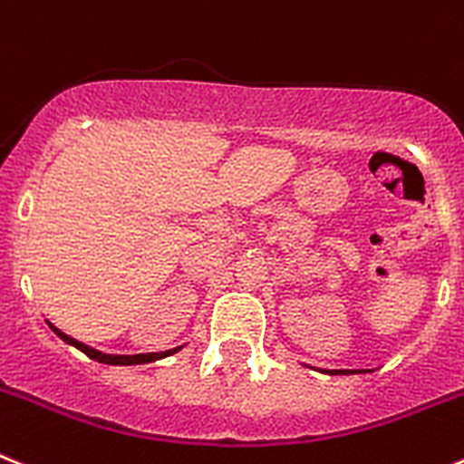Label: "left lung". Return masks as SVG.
I'll return each instance as SVG.
<instances>
[{"instance_id": "obj_1", "label": "left lung", "mask_w": 464, "mask_h": 464, "mask_svg": "<svg viewBox=\"0 0 464 464\" xmlns=\"http://www.w3.org/2000/svg\"><path fill=\"white\" fill-rule=\"evenodd\" d=\"M327 374H353V372H348V370H330Z\"/></svg>"}]
</instances>
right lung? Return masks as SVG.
I'll list each match as a JSON object with an SVG mask.
<instances>
[{
	"mask_svg": "<svg viewBox=\"0 0 464 464\" xmlns=\"http://www.w3.org/2000/svg\"><path fill=\"white\" fill-rule=\"evenodd\" d=\"M51 325V323H48ZM51 330L55 332L57 337L63 339V342L72 343V346H76L79 351H83L88 358L97 360V362H104V364H146V362H153V360H160V358H167V355L176 353V351H181V346L174 348V351H165V353H139V355H109V353H102V351H97V348H90L85 346V343L76 342L73 337H69V334H64L63 330H57L55 325H51Z\"/></svg>",
	"mask_w": 464,
	"mask_h": 464,
	"instance_id": "right-lung-1",
	"label": "right lung"
}]
</instances>
